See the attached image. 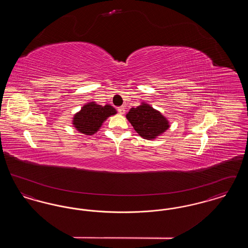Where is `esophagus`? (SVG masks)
Masks as SVG:
<instances>
[{"instance_id": "1", "label": "esophagus", "mask_w": 248, "mask_h": 248, "mask_svg": "<svg viewBox=\"0 0 248 248\" xmlns=\"http://www.w3.org/2000/svg\"><path fill=\"white\" fill-rule=\"evenodd\" d=\"M117 110H118V112L120 114H124V112H125V108H124V107L123 106L119 107Z\"/></svg>"}]
</instances>
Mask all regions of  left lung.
<instances>
[{"label":"left lung","mask_w":248,"mask_h":248,"mask_svg":"<svg viewBox=\"0 0 248 248\" xmlns=\"http://www.w3.org/2000/svg\"><path fill=\"white\" fill-rule=\"evenodd\" d=\"M126 118L134 129L146 140L155 139L169 127L167 120L159 111L145 103L132 108L126 114Z\"/></svg>","instance_id":"1"}]
</instances>
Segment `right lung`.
Here are the masks:
<instances>
[{
	"mask_svg": "<svg viewBox=\"0 0 248 248\" xmlns=\"http://www.w3.org/2000/svg\"><path fill=\"white\" fill-rule=\"evenodd\" d=\"M115 113V108L109 105L100 106L91 102L83 106L81 111L75 114L73 124L79 132L85 135H93L108 116Z\"/></svg>",
	"mask_w": 248,
	"mask_h": 248,
	"instance_id": "add662e5",
	"label": "right lung"
}]
</instances>
